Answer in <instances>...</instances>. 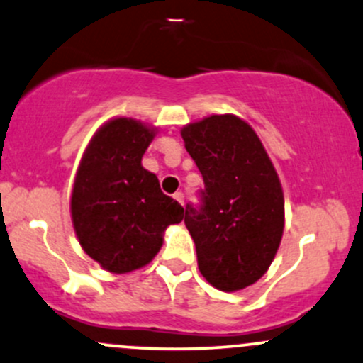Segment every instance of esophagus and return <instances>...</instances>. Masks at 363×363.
Masks as SVG:
<instances>
[{"mask_svg": "<svg viewBox=\"0 0 363 363\" xmlns=\"http://www.w3.org/2000/svg\"><path fill=\"white\" fill-rule=\"evenodd\" d=\"M174 199L181 203V205H184V194H182V193H176V194H174Z\"/></svg>", "mask_w": 363, "mask_h": 363, "instance_id": "1", "label": "esophagus"}]
</instances>
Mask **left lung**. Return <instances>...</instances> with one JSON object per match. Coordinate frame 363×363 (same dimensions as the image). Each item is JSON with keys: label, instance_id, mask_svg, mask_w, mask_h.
Segmentation results:
<instances>
[{"label": "left lung", "instance_id": "obj_1", "mask_svg": "<svg viewBox=\"0 0 363 363\" xmlns=\"http://www.w3.org/2000/svg\"><path fill=\"white\" fill-rule=\"evenodd\" d=\"M205 181L201 205L186 206L198 268L210 285L237 291L268 272L285 227V199L259 136L234 114L208 116L181 129Z\"/></svg>", "mask_w": 363, "mask_h": 363}]
</instances>
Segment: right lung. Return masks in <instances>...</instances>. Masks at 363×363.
Segmentation results:
<instances>
[{
  "label": "right lung",
  "mask_w": 363,
  "mask_h": 363,
  "mask_svg": "<svg viewBox=\"0 0 363 363\" xmlns=\"http://www.w3.org/2000/svg\"><path fill=\"white\" fill-rule=\"evenodd\" d=\"M157 128L131 118L107 121L83 153L72 193L78 242L107 272L123 274L147 266L164 244L169 225L184 208L164 194L141 157Z\"/></svg>",
  "instance_id": "1"
}]
</instances>
